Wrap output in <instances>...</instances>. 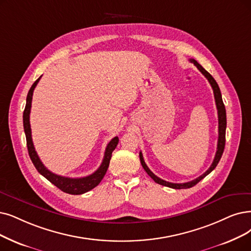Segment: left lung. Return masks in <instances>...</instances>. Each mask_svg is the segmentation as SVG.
Segmentation results:
<instances>
[{
    "label": "left lung",
    "mask_w": 251,
    "mask_h": 251,
    "mask_svg": "<svg viewBox=\"0 0 251 251\" xmlns=\"http://www.w3.org/2000/svg\"><path fill=\"white\" fill-rule=\"evenodd\" d=\"M190 62L194 63V65L200 70V72H201L207 79L209 83L211 84L212 89H213V94H214V98H215V104H216V108H217V114H218V141H217V150H216V153H215V157L213 159V163L212 165L210 166V168L207 170V171L201 175L200 177L192 180V181L189 182H185V183H171V182H168L165 181V180L158 178L157 176H155L151 171H150L149 168L147 167V165L144 162V158H143V154L142 152L140 151L139 156H140V162H141V165L143 167V169L146 171V173L151 177L154 182L160 184V185H164V186H168V187H171V188H175V189H182V188H189V187H193L195 186L198 182L201 181L203 178H205L208 174L211 173L213 170L215 169V167L217 166L218 162L222 158V155L224 153V149H225V145H226V107L225 104L223 102V98H222V93H220V89L219 86L217 84V82L215 81V79L210 75L206 70L200 65L196 59L194 58H190L189 59Z\"/></svg>",
    "instance_id": "8db88e82"
}]
</instances>
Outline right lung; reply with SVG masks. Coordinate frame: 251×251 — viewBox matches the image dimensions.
<instances>
[{
	"instance_id": "obj_1",
	"label": "right lung",
	"mask_w": 251,
	"mask_h": 251,
	"mask_svg": "<svg viewBox=\"0 0 251 251\" xmlns=\"http://www.w3.org/2000/svg\"><path fill=\"white\" fill-rule=\"evenodd\" d=\"M40 78H41V76H40L36 80L34 84L32 85V87L29 88L27 97H26L25 108L24 111V128H25V138H26V146H27V151H28L29 157H31L35 168L37 169V171L42 176H44L48 180V181H50L56 187L63 190L64 193L71 194V195H82L86 192H89L91 189L95 188L100 182L102 181V179L105 176L107 170H108L109 163H110V159H111L113 150L116 148V146L118 144V141H119L118 137H114L111 141L108 143L101 166H100V168L92 175H88L86 177H81V178H70V177L59 176L52 172H50L49 170L42 164L41 159L39 158V156L36 152L34 144H33V140H32L31 125H29V113H31L33 93H34V89H35L36 85L39 82Z\"/></svg>"
}]
</instances>
